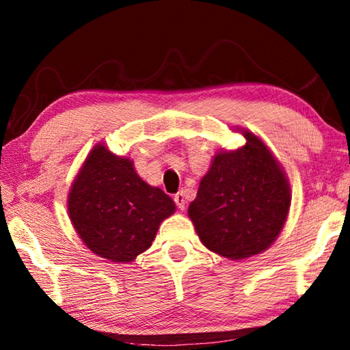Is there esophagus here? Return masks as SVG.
Instances as JSON below:
<instances>
[{"label": "esophagus", "mask_w": 350, "mask_h": 350, "mask_svg": "<svg viewBox=\"0 0 350 350\" xmlns=\"http://www.w3.org/2000/svg\"><path fill=\"white\" fill-rule=\"evenodd\" d=\"M174 203L177 204V207H179L180 211L185 209V204H187V196H185L183 191L177 192V194L174 196Z\"/></svg>", "instance_id": "34e87169"}]
</instances>
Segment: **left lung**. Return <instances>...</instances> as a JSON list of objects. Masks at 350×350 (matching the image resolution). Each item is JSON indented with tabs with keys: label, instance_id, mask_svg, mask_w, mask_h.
Here are the masks:
<instances>
[{
	"label": "left lung",
	"instance_id": "left-lung-1",
	"mask_svg": "<svg viewBox=\"0 0 350 350\" xmlns=\"http://www.w3.org/2000/svg\"><path fill=\"white\" fill-rule=\"evenodd\" d=\"M215 154L188 215L206 248L242 260L260 254L284 227L292 194L284 170L262 139Z\"/></svg>",
	"mask_w": 350,
	"mask_h": 350
}]
</instances>
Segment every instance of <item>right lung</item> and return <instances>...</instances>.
<instances>
[{
  "label": "right lung",
  "instance_id": "right-lung-1",
  "mask_svg": "<svg viewBox=\"0 0 350 350\" xmlns=\"http://www.w3.org/2000/svg\"><path fill=\"white\" fill-rule=\"evenodd\" d=\"M68 211L88 250L111 262L129 263L150 247L176 204L141 179L129 158L98 144L72 183Z\"/></svg>",
  "mask_w": 350,
  "mask_h": 350
}]
</instances>
